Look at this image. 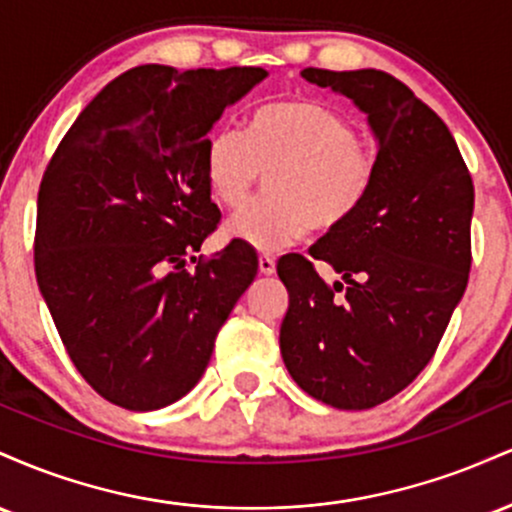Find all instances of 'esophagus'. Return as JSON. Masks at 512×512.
Segmentation results:
<instances>
[{
  "label": "esophagus",
  "instance_id": "esophagus-1",
  "mask_svg": "<svg viewBox=\"0 0 512 512\" xmlns=\"http://www.w3.org/2000/svg\"><path fill=\"white\" fill-rule=\"evenodd\" d=\"M257 267H260V274L272 276L276 272V260L272 255H260V260H257Z\"/></svg>",
  "mask_w": 512,
  "mask_h": 512
}]
</instances>
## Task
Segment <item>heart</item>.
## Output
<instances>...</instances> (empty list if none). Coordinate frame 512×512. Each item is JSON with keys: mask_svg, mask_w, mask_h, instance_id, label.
Listing matches in <instances>:
<instances>
[{"mask_svg": "<svg viewBox=\"0 0 512 512\" xmlns=\"http://www.w3.org/2000/svg\"><path fill=\"white\" fill-rule=\"evenodd\" d=\"M260 173L267 197L233 214L223 236L274 252L310 231H337L361 211L378 156L349 117L310 98H284L252 113L248 129L216 127L204 144V178L221 207H240Z\"/></svg>", "mask_w": 512, "mask_h": 512, "instance_id": "heart-1", "label": "heart"}]
</instances>
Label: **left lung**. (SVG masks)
Here are the masks:
<instances>
[{"label":"left lung","mask_w":512,"mask_h":512,"mask_svg":"<svg viewBox=\"0 0 512 512\" xmlns=\"http://www.w3.org/2000/svg\"><path fill=\"white\" fill-rule=\"evenodd\" d=\"M368 117L378 178L361 211L303 255L276 264L289 291L281 358L310 397L370 409L402 392L436 354L472 267L474 185L445 122L378 69H303Z\"/></svg>","instance_id":"left-lung-1"}]
</instances>
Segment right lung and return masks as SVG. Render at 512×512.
Masks as SVG:
<instances>
[{"mask_svg":"<svg viewBox=\"0 0 512 512\" xmlns=\"http://www.w3.org/2000/svg\"><path fill=\"white\" fill-rule=\"evenodd\" d=\"M262 67L142 64L81 110L38 190L35 279L76 370L129 411L178 402L257 274L243 243L187 272L219 223L204 144ZM197 260V257H192Z\"/></svg>","mask_w":512,"mask_h":512,"instance_id":"add662e5","label":"right lung"}]
</instances>
